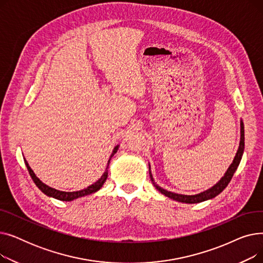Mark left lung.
Masks as SVG:
<instances>
[{
	"instance_id": "8db88e82",
	"label": "left lung",
	"mask_w": 263,
	"mask_h": 263,
	"mask_svg": "<svg viewBox=\"0 0 263 263\" xmlns=\"http://www.w3.org/2000/svg\"><path fill=\"white\" fill-rule=\"evenodd\" d=\"M243 151H244V124L243 122L241 121V141H240V146H239V149L237 151V155L236 157H234L232 163L230 166L228 167L227 172L225 173L224 177L220 179V180L215 184L213 185L211 189L206 190L204 192H201L199 193V194H196V195H182V194H176V193H173V192H170V191H166L162 189L161 186H159L158 184H156L154 178H153V174H151V171H150V165H149V175H150V179L151 181H153L155 187L161 192L163 195L167 196L174 200H177V201H180V202H185V203H198V202H201V201H204V200H208V199H212L214 198L215 196H217L219 193H222L224 191V189L228 185V183L230 182L231 178L234 174V172L237 171L239 164L241 162V159H242V156H243Z\"/></svg>"
}]
</instances>
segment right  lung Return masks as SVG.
<instances>
[{"label": "right lung", "mask_w": 263, "mask_h": 263, "mask_svg": "<svg viewBox=\"0 0 263 263\" xmlns=\"http://www.w3.org/2000/svg\"><path fill=\"white\" fill-rule=\"evenodd\" d=\"M118 145L114 148L112 155H110L109 159H108V162H107V167L105 168V172L103 173V175L101 176V178L99 179L98 181H96L93 184L87 186L86 189L84 190H81V191H77V192H63V191H59V190H55L53 187H50L49 185L45 184L43 181H40L39 179L36 177V175L34 174V172L32 171V168L29 166V163L26 162V160L24 159V162H25V165L27 167V171H29L33 181L35 182V184L37 185V187L44 193V194H46L47 196L49 197H53L55 199H59V200H63V201H71L73 199H77L79 197H82V196H86V195H89V194H92V193H96L97 191H99L102 185L104 184V182L106 181V178H107V168H108V165H109V161L110 159H112V157L117 153L118 150Z\"/></svg>", "instance_id": "add662e5"}]
</instances>
